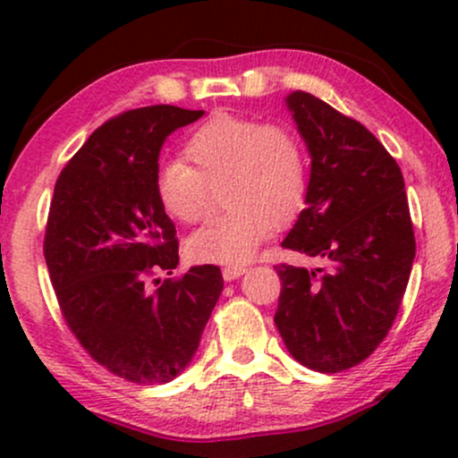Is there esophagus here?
Here are the masks:
<instances>
[{"mask_svg": "<svg viewBox=\"0 0 458 458\" xmlns=\"http://www.w3.org/2000/svg\"><path fill=\"white\" fill-rule=\"evenodd\" d=\"M245 271H247L245 267L234 265V267H225V269L222 271V276H224V280H225V282H233V280H236V277L243 276Z\"/></svg>", "mask_w": 458, "mask_h": 458, "instance_id": "1", "label": "esophagus"}]
</instances>
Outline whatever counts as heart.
<instances>
[{"label":"heart","mask_w":458,"mask_h":458,"mask_svg":"<svg viewBox=\"0 0 458 458\" xmlns=\"http://www.w3.org/2000/svg\"><path fill=\"white\" fill-rule=\"evenodd\" d=\"M191 161L161 163L155 191L163 211L182 224H198L219 189L225 208L187 241L198 262L243 265L251 260L273 225H286L306 207L310 159L291 127L217 114L185 144Z\"/></svg>","instance_id":"b5f03b06"}]
</instances>
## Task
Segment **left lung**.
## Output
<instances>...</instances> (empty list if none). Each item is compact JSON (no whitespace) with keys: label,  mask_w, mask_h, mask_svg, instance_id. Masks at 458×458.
<instances>
[{"label":"left lung","mask_w":458,"mask_h":458,"mask_svg":"<svg viewBox=\"0 0 458 458\" xmlns=\"http://www.w3.org/2000/svg\"><path fill=\"white\" fill-rule=\"evenodd\" d=\"M286 107L312 163L306 208L282 245L329 267H276V325L299 364L340 372L364 361L396 318L415 259L411 215L401 167L364 124L301 90Z\"/></svg>","instance_id":"1"}]
</instances>
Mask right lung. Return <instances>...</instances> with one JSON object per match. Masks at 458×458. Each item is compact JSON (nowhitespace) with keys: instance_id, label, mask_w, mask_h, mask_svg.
I'll return each mask as SVG.
<instances>
[{"instance_id":"1","label":"right lung","mask_w":458,"mask_h":458,"mask_svg":"<svg viewBox=\"0 0 458 458\" xmlns=\"http://www.w3.org/2000/svg\"><path fill=\"white\" fill-rule=\"evenodd\" d=\"M202 109L152 105L107 120L55 182L45 260L66 325L114 375L161 386L196 355L224 291L219 267H191L178 280V241L155 191L167 135Z\"/></svg>"}]
</instances>
